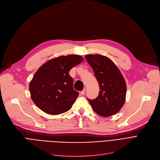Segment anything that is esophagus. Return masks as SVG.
Here are the masks:
<instances>
[{"label":"esophagus","instance_id":"obj_1","mask_svg":"<svg viewBox=\"0 0 160 160\" xmlns=\"http://www.w3.org/2000/svg\"><path fill=\"white\" fill-rule=\"evenodd\" d=\"M85 93H86V89H83L82 91H81V95H85Z\"/></svg>","mask_w":160,"mask_h":160}]
</instances>
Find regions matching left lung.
<instances>
[{"instance_id": "left-lung-1", "label": "left lung", "mask_w": 160, "mask_h": 160, "mask_svg": "<svg viewBox=\"0 0 160 160\" xmlns=\"http://www.w3.org/2000/svg\"><path fill=\"white\" fill-rule=\"evenodd\" d=\"M86 59L94 71L100 90L97 98L88 99L91 107L100 116L116 114L126 100L127 86L123 76L117 65L106 56L88 54Z\"/></svg>"}]
</instances>
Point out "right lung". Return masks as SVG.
Listing matches in <instances>:
<instances>
[{
    "mask_svg": "<svg viewBox=\"0 0 160 160\" xmlns=\"http://www.w3.org/2000/svg\"><path fill=\"white\" fill-rule=\"evenodd\" d=\"M83 60L80 55L62 56L40 67L29 85L31 98L40 110L50 115L70 110L79 93L73 89L69 72Z\"/></svg>",
    "mask_w": 160,
    "mask_h": 160,
    "instance_id": "1",
    "label": "right lung"
}]
</instances>
